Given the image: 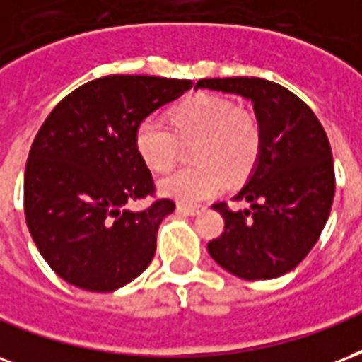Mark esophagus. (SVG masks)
I'll return each instance as SVG.
<instances>
[{"instance_id":"1","label":"esophagus","mask_w":362,"mask_h":362,"mask_svg":"<svg viewBox=\"0 0 362 362\" xmlns=\"http://www.w3.org/2000/svg\"><path fill=\"white\" fill-rule=\"evenodd\" d=\"M177 212L185 216H199L202 212V206H189V204H177Z\"/></svg>"}]
</instances>
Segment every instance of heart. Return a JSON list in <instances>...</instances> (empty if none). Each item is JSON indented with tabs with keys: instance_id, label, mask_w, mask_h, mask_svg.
Segmentation results:
<instances>
[{
	"instance_id": "obj_1",
	"label": "heart",
	"mask_w": 362,
	"mask_h": 362,
	"mask_svg": "<svg viewBox=\"0 0 362 362\" xmlns=\"http://www.w3.org/2000/svg\"><path fill=\"white\" fill-rule=\"evenodd\" d=\"M170 125L158 117L142 119L134 131V148L154 171H168L177 160L179 141L194 142L192 162L160 181L163 197L197 204L228 187L229 175L241 177L252 168L260 148V129L247 110L212 94H194L173 107Z\"/></svg>"
}]
</instances>
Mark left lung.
<instances>
[{
	"label": "left lung",
	"instance_id": "obj_1",
	"mask_svg": "<svg viewBox=\"0 0 362 362\" xmlns=\"http://www.w3.org/2000/svg\"><path fill=\"white\" fill-rule=\"evenodd\" d=\"M194 88L250 100L260 129L255 168L233 199L249 208L214 204L226 228L208 252L237 278H279L299 266L328 221L336 175L326 131L300 98L272 81L202 78Z\"/></svg>",
	"mask_w": 362,
	"mask_h": 362
}]
</instances>
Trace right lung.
I'll return each mask as SVG.
<instances>
[{
  "mask_svg": "<svg viewBox=\"0 0 362 362\" xmlns=\"http://www.w3.org/2000/svg\"><path fill=\"white\" fill-rule=\"evenodd\" d=\"M191 86L181 78L102 76L46 117L28 152L25 216L44 260L67 284L115 291L148 268L158 228L175 204L162 199L141 212L125 208L154 194L134 131Z\"/></svg>",
  "mask_w": 362,
  "mask_h": 362,
  "instance_id": "right-lung-1",
  "label": "right lung"
}]
</instances>
